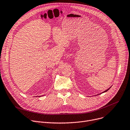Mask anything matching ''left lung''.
Listing matches in <instances>:
<instances>
[{
	"label": "left lung",
	"instance_id": "1",
	"mask_svg": "<svg viewBox=\"0 0 130 130\" xmlns=\"http://www.w3.org/2000/svg\"><path fill=\"white\" fill-rule=\"evenodd\" d=\"M111 87H109V88H108V89H107V90H106V91H104V92H102V93H101V94H102V93H105V92H107V91H108V90H109V89H110V88H111Z\"/></svg>",
	"mask_w": 130,
	"mask_h": 130
}]
</instances>
